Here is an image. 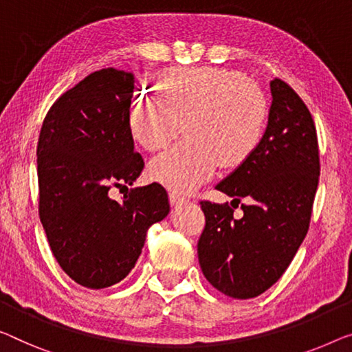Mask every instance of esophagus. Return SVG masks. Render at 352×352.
Listing matches in <instances>:
<instances>
[{
    "label": "esophagus",
    "instance_id": "1",
    "mask_svg": "<svg viewBox=\"0 0 352 352\" xmlns=\"http://www.w3.org/2000/svg\"><path fill=\"white\" fill-rule=\"evenodd\" d=\"M169 201H170V206L178 207V206H182V204L186 202V197L183 196V194L177 192V191H170L169 192Z\"/></svg>",
    "mask_w": 352,
    "mask_h": 352
}]
</instances>
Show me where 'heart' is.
Masks as SVG:
<instances>
[{
  "label": "heart",
  "mask_w": 352,
  "mask_h": 352,
  "mask_svg": "<svg viewBox=\"0 0 352 352\" xmlns=\"http://www.w3.org/2000/svg\"><path fill=\"white\" fill-rule=\"evenodd\" d=\"M158 98L138 94L128 124L142 148L156 151L182 131L186 138L151 160L150 177L174 191H190L221 164H245L262 144L269 101L242 72L224 67H169L155 77Z\"/></svg>",
  "instance_id": "obj_1"
}]
</instances>
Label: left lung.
<instances>
[{
    "label": "left lung",
    "mask_w": 352,
    "mask_h": 352,
    "mask_svg": "<svg viewBox=\"0 0 352 352\" xmlns=\"http://www.w3.org/2000/svg\"><path fill=\"white\" fill-rule=\"evenodd\" d=\"M270 91L269 123L258 151L217 185L234 201L230 206L201 201L202 274L214 289L242 300L265 292L289 267L310 228L319 182L310 110L281 78L270 82ZM239 203L242 219L233 214Z\"/></svg>",
    "instance_id": "8db88e82"
}]
</instances>
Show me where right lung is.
<instances>
[{"mask_svg":"<svg viewBox=\"0 0 352 352\" xmlns=\"http://www.w3.org/2000/svg\"><path fill=\"white\" fill-rule=\"evenodd\" d=\"M134 76L113 67L87 76L47 112L38 142L39 218L56 262L88 289L117 285L142 253L146 230L169 213L160 183L131 188L145 162L128 110Z\"/></svg>","mask_w":352,"mask_h":352,"instance_id":"right-lung-1","label":"right lung"}]
</instances>
